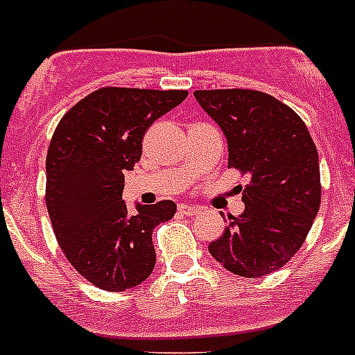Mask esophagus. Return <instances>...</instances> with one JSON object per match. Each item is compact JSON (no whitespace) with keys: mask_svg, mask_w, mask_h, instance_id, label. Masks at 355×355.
<instances>
[{"mask_svg":"<svg viewBox=\"0 0 355 355\" xmlns=\"http://www.w3.org/2000/svg\"><path fill=\"white\" fill-rule=\"evenodd\" d=\"M178 211L184 213V215H189V217H193V215H198V213H200V207L191 206V204H180V206H178Z\"/></svg>","mask_w":355,"mask_h":355,"instance_id":"34e87169","label":"esophagus"}]
</instances>
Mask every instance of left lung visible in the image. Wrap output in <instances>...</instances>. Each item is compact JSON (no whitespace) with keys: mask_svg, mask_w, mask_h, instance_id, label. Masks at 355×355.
<instances>
[{"mask_svg":"<svg viewBox=\"0 0 355 355\" xmlns=\"http://www.w3.org/2000/svg\"><path fill=\"white\" fill-rule=\"evenodd\" d=\"M227 142V168L248 177L246 204L207 250L227 272L262 277L299 252L321 204L319 157L297 112L252 89L195 91Z\"/></svg>","mask_w":355,"mask_h":355,"instance_id":"obj_1","label":"left lung"}]
</instances>
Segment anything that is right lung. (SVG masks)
Returning <instances> with one entry per match:
<instances>
[{
    "instance_id": "1",
    "label": "right lung",
    "mask_w": 355,
    "mask_h": 355,
    "mask_svg": "<svg viewBox=\"0 0 355 355\" xmlns=\"http://www.w3.org/2000/svg\"><path fill=\"white\" fill-rule=\"evenodd\" d=\"M187 91L102 87L69 109L47 151L45 204L58 244L91 284L123 292L151 275L153 230L173 218V200H122L123 173L142 157V140L157 118Z\"/></svg>"
}]
</instances>
